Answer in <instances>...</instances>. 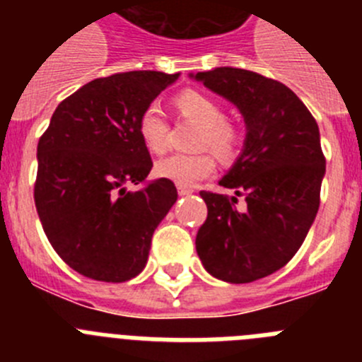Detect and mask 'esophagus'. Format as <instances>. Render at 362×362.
Listing matches in <instances>:
<instances>
[{
  "label": "esophagus",
  "instance_id": "34e87169",
  "mask_svg": "<svg viewBox=\"0 0 362 362\" xmlns=\"http://www.w3.org/2000/svg\"><path fill=\"white\" fill-rule=\"evenodd\" d=\"M190 188H187V187H177V194L179 196H188V194H190Z\"/></svg>",
  "mask_w": 362,
  "mask_h": 362
}]
</instances>
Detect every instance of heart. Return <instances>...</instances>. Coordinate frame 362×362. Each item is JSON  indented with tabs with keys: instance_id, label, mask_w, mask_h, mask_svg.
Masks as SVG:
<instances>
[{
	"instance_id": "obj_1",
	"label": "heart",
	"mask_w": 362,
	"mask_h": 362,
	"mask_svg": "<svg viewBox=\"0 0 362 362\" xmlns=\"http://www.w3.org/2000/svg\"><path fill=\"white\" fill-rule=\"evenodd\" d=\"M174 105L179 116L201 124L199 139H197L199 148L210 146L223 158H232L238 152V129L225 119V107L214 95L188 88L175 95ZM137 134L148 152L163 153L168 148V123L165 112L158 103H150L143 108L137 117ZM216 158L209 150L192 156L174 153L158 161L156 174L163 179H168L177 187H194L203 179L210 177L216 172Z\"/></svg>"
}]
</instances>
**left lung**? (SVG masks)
I'll return each mask as SVG.
<instances>
[{"mask_svg":"<svg viewBox=\"0 0 362 362\" xmlns=\"http://www.w3.org/2000/svg\"><path fill=\"white\" fill-rule=\"evenodd\" d=\"M190 78L235 105L246 124L241 153L219 181L235 196L201 192L209 216L197 255L226 283L263 279L296 255L317 216L326 172L319 127L288 86L257 72L219 66ZM241 195L245 211L235 209Z\"/></svg>","mask_w":362,"mask_h":362,"instance_id":"8db88e82","label":"left lung"}]
</instances>
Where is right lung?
<instances>
[{"label":"right lung","mask_w":362,"mask_h":362,"mask_svg":"<svg viewBox=\"0 0 362 362\" xmlns=\"http://www.w3.org/2000/svg\"><path fill=\"white\" fill-rule=\"evenodd\" d=\"M179 74L134 70L86 83L54 110L37 143L34 201L57 255L81 276L123 283L141 274L153 230L177 201L152 170L137 117Z\"/></svg>","instance_id":"obj_1"}]
</instances>
